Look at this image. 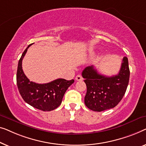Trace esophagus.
Returning <instances> with one entry per match:
<instances>
[{"label":"esophagus","instance_id":"1","mask_svg":"<svg viewBox=\"0 0 146 146\" xmlns=\"http://www.w3.org/2000/svg\"><path fill=\"white\" fill-rule=\"evenodd\" d=\"M75 79L77 80V81H82V80H83V77H82V76L81 75H78L76 76Z\"/></svg>","mask_w":146,"mask_h":146}]
</instances>
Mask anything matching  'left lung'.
Here are the masks:
<instances>
[{
  "label": "left lung",
  "instance_id": "left-lung-1",
  "mask_svg": "<svg viewBox=\"0 0 146 146\" xmlns=\"http://www.w3.org/2000/svg\"><path fill=\"white\" fill-rule=\"evenodd\" d=\"M87 85L85 104L93 111L101 112L116 106L124 96L130 78L128 60L123 58L119 73L112 77L99 74L94 66L87 67L82 72Z\"/></svg>",
  "mask_w": 146,
  "mask_h": 146
}]
</instances>
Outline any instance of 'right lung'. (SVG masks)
I'll list each match as a JSON object with an SVG mask.
<instances>
[{"label": "right lung", "mask_w": 146, "mask_h": 146, "mask_svg": "<svg viewBox=\"0 0 146 146\" xmlns=\"http://www.w3.org/2000/svg\"><path fill=\"white\" fill-rule=\"evenodd\" d=\"M30 44L24 50L18 61L16 83L18 91L24 101L37 109L51 111L60 105L67 89L74 83V80L67 81L57 79L48 83L38 84L30 81L22 70V62Z\"/></svg>", "instance_id": "obj_1"}]
</instances>
